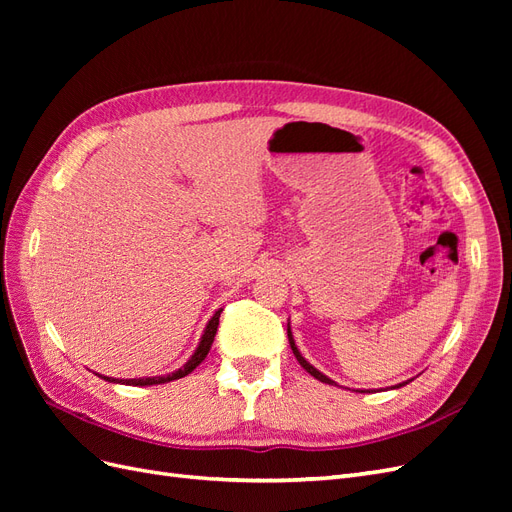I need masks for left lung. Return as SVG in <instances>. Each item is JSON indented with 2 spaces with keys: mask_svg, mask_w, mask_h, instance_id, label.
<instances>
[{
  "mask_svg": "<svg viewBox=\"0 0 512 512\" xmlns=\"http://www.w3.org/2000/svg\"><path fill=\"white\" fill-rule=\"evenodd\" d=\"M288 342H290V348H292V352H294V356H297V361L301 363V367L307 371V374H312L316 380H320V382H324V384H333V386H337V382H333L331 378H327L322 374V371H318L314 365H309L303 356H301V352L297 350V346H294V339H292V333H290V327H288ZM410 382V380H408ZM408 382H404V384H408ZM404 384H399V386H404ZM397 386V389H399Z\"/></svg>",
  "mask_w": 512,
  "mask_h": 512,
  "instance_id": "1",
  "label": "left lung"
}]
</instances>
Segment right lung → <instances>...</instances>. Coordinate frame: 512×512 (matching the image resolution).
Returning <instances> with one entry per match:
<instances>
[{"label": "right lung", "mask_w": 512, "mask_h": 512, "mask_svg": "<svg viewBox=\"0 0 512 512\" xmlns=\"http://www.w3.org/2000/svg\"><path fill=\"white\" fill-rule=\"evenodd\" d=\"M220 314H222V309H218V312H215L213 318L209 320V324L205 327L203 337H200V344H198L196 352L192 354V359H190L188 363H185L181 369L173 371V374H168V376H156V378H132V380H115V378L111 380V378H106V376H100V378H104V380H108V382H121V384H128V386H151V384H164V382H170V380H179V378H183V376L192 374V371H194L200 363L205 361V356H207L209 350H211L215 333H218Z\"/></svg>", "instance_id": "right-lung-1"}]
</instances>
